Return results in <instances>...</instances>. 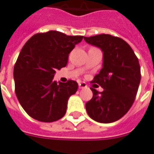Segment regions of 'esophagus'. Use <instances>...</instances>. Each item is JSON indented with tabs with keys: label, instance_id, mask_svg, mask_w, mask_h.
<instances>
[{
	"label": "esophagus",
	"instance_id": "1",
	"mask_svg": "<svg viewBox=\"0 0 154 154\" xmlns=\"http://www.w3.org/2000/svg\"><path fill=\"white\" fill-rule=\"evenodd\" d=\"M79 89H85L87 88V85L85 82H81L79 84Z\"/></svg>",
	"mask_w": 154,
	"mask_h": 154
}]
</instances>
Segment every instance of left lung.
Here are the masks:
<instances>
[{"label":"left lung","mask_w":154,"mask_h":154,"mask_svg":"<svg viewBox=\"0 0 154 154\" xmlns=\"http://www.w3.org/2000/svg\"><path fill=\"white\" fill-rule=\"evenodd\" d=\"M84 39L103 52V68L91 81L103 90L90 88L93 98L86 103V111L97 122L113 123L123 117L134 102L141 79L138 59L119 37L101 34Z\"/></svg>","instance_id":"left-lung-1"}]
</instances>
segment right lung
<instances>
[{"label": "right lung", "instance_id": "add662e5", "mask_svg": "<svg viewBox=\"0 0 154 154\" xmlns=\"http://www.w3.org/2000/svg\"><path fill=\"white\" fill-rule=\"evenodd\" d=\"M82 40V35L50 30L34 35L23 46L14 67L15 91L31 118L50 123L65 114L78 84L71 79L57 84L53 78L55 70L66 66L69 54Z\"/></svg>", "mask_w": 154, "mask_h": 154}]
</instances>
